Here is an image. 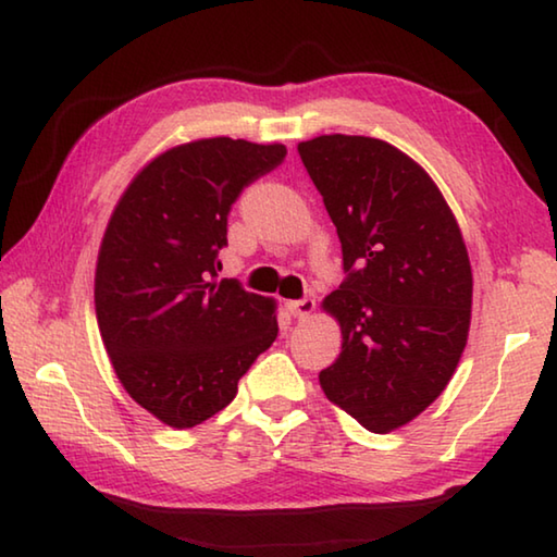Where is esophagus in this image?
Masks as SVG:
<instances>
[{
	"label": "esophagus",
	"mask_w": 557,
	"mask_h": 557,
	"mask_svg": "<svg viewBox=\"0 0 557 557\" xmlns=\"http://www.w3.org/2000/svg\"><path fill=\"white\" fill-rule=\"evenodd\" d=\"M287 309H289V314H292V317H297V319H307V317L312 314L314 309H317V301H314L312 297L295 299V301H287Z\"/></svg>",
	"instance_id": "esophagus-1"
}]
</instances>
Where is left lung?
<instances>
[{"label":"left lung","mask_w":557,"mask_h":557,"mask_svg":"<svg viewBox=\"0 0 557 557\" xmlns=\"http://www.w3.org/2000/svg\"><path fill=\"white\" fill-rule=\"evenodd\" d=\"M297 149L346 272L322 301L342 326V354L319 383L383 435L435 403L457 369L471 319L467 245L435 182L393 145L322 135Z\"/></svg>","instance_id":"1"}]
</instances>
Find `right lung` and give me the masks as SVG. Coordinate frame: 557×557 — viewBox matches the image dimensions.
Here are the masks:
<instances>
[{
	"label": "right lung",
	"instance_id": "obj_1",
	"mask_svg": "<svg viewBox=\"0 0 557 557\" xmlns=\"http://www.w3.org/2000/svg\"><path fill=\"white\" fill-rule=\"evenodd\" d=\"M285 145L211 137L166 149L125 188L102 235L96 314L129 398L186 430L223 410L277 338L275 301L219 280L228 213Z\"/></svg>",
	"mask_w": 557,
	"mask_h": 557
}]
</instances>
